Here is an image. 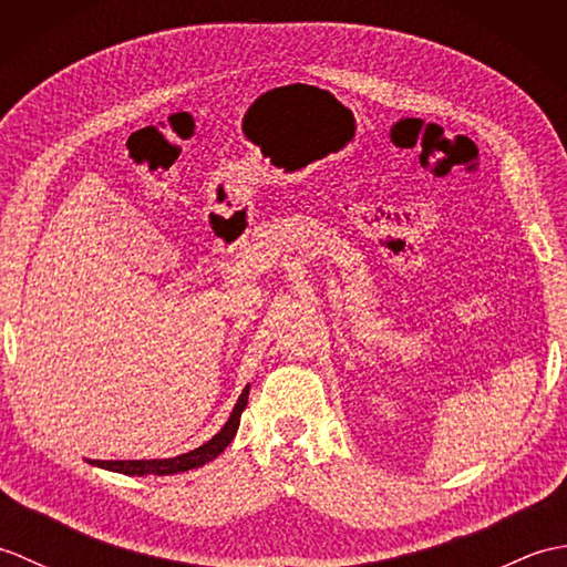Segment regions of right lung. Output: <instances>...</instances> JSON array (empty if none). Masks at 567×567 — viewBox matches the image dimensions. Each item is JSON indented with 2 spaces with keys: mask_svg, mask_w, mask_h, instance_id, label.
Returning <instances> with one entry per match:
<instances>
[{
  "mask_svg": "<svg viewBox=\"0 0 567 567\" xmlns=\"http://www.w3.org/2000/svg\"><path fill=\"white\" fill-rule=\"evenodd\" d=\"M248 404V388L240 392L238 402L234 406L231 416L224 424V429L216 433L214 439H209L199 449L183 453V455H175V457H158V461H90L92 465L104 467V470H114V473H122V475H175V473H185V470L192 467H199L204 463L214 461L216 455L224 453V449L228 443L234 441L238 424H240V414H244V409Z\"/></svg>",
  "mask_w": 567,
  "mask_h": 567,
  "instance_id": "add662e5",
  "label": "right lung"
}]
</instances>
